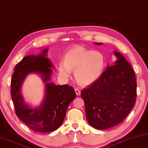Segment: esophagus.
<instances>
[{
    "label": "esophagus",
    "instance_id": "obj_1",
    "mask_svg": "<svg viewBox=\"0 0 148 148\" xmlns=\"http://www.w3.org/2000/svg\"><path fill=\"white\" fill-rule=\"evenodd\" d=\"M75 92H76L77 95H81V90H79L78 88L75 89Z\"/></svg>",
    "mask_w": 148,
    "mask_h": 148
}]
</instances>
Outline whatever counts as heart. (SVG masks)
I'll list each match as a JSON object with an SVG mask.
<instances>
[{
  "label": "heart",
  "instance_id": "b5f03b06",
  "mask_svg": "<svg viewBox=\"0 0 148 148\" xmlns=\"http://www.w3.org/2000/svg\"><path fill=\"white\" fill-rule=\"evenodd\" d=\"M105 66L106 59L102 53L75 46L67 52L64 62L59 64L58 72L62 77L68 78L71 71H74L76 81L82 86H87L102 76Z\"/></svg>",
  "mask_w": 148,
  "mask_h": 148
}]
</instances>
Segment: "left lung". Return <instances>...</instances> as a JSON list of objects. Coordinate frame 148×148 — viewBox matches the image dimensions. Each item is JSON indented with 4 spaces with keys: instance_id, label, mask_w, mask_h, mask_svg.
<instances>
[{
    "instance_id": "1",
    "label": "left lung",
    "mask_w": 148,
    "mask_h": 148,
    "mask_svg": "<svg viewBox=\"0 0 148 148\" xmlns=\"http://www.w3.org/2000/svg\"><path fill=\"white\" fill-rule=\"evenodd\" d=\"M114 54L117 58L114 65H108L102 76L81 92L87 121L96 129L105 130L118 125L135 103L136 82L133 69L121 53L114 51Z\"/></svg>"
}]
</instances>
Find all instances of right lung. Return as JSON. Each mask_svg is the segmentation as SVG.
I'll return each instance as SVG.
<instances>
[{"label":"right lung","instance_id":"obj_1","mask_svg":"<svg viewBox=\"0 0 148 148\" xmlns=\"http://www.w3.org/2000/svg\"><path fill=\"white\" fill-rule=\"evenodd\" d=\"M47 52L45 49L39 54L25 56L15 66L11 81L12 99L17 117L32 130L41 133L54 131L60 127L69 103L76 97L72 86L51 82V68L54 66L47 58ZM30 74H37L46 84L44 99L34 108L25 102L21 93L23 82Z\"/></svg>","mask_w":148,"mask_h":148}]
</instances>
